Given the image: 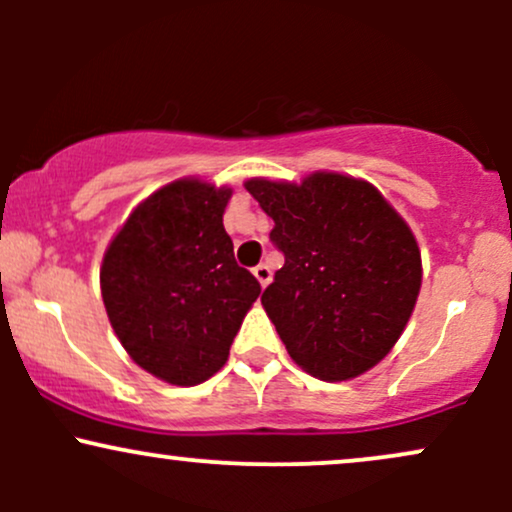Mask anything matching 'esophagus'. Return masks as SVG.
Returning <instances> with one entry per match:
<instances>
[{
  "label": "esophagus",
  "instance_id": "1",
  "mask_svg": "<svg viewBox=\"0 0 512 512\" xmlns=\"http://www.w3.org/2000/svg\"><path fill=\"white\" fill-rule=\"evenodd\" d=\"M252 274H255V279L260 281L262 289L269 284V281H272V269H269L267 264H257V267L252 269Z\"/></svg>",
  "mask_w": 512,
  "mask_h": 512
}]
</instances>
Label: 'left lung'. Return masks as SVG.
<instances>
[{"label":"left lung","instance_id":"1","mask_svg":"<svg viewBox=\"0 0 512 512\" xmlns=\"http://www.w3.org/2000/svg\"><path fill=\"white\" fill-rule=\"evenodd\" d=\"M272 216L284 267L262 293L293 361L342 383L378 366L402 337L421 291V250L409 223L368 180L315 170L301 182L250 178Z\"/></svg>","mask_w":512,"mask_h":512}]
</instances>
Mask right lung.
Listing matches in <instances>:
<instances>
[{
  "mask_svg": "<svg viewBox=\"0 0 512 512\" xmlns=\"http://www.w3.org/2000/svg\"><path fill=\"white\" fill-rule=\"evenodd\" d=\"M231 195L195 175L168 182L132 209L103 255L110 325L163 383L192 387L219 373L262 291L223 228Z\"/></svg>",
  "mask_w": 512,
  "mask_h": 512,
  "instance_id": "right-lung-1",
  "label": "right lung"
}]
</instances>
